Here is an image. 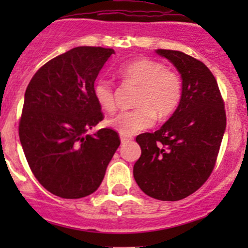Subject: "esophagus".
I'll return each instance as SVG.
<instances>
[{
    "mask_svg": "<svg viewBox=\"0 0 248 248\" xmlns=\"http://www.w3.org/2000/svg\"><path fill=\"white\" fill-rule=\"evenodd\" d=\"M120 139H121L122 144H126V142H128L129 140H132V137H128V136H124V134H121V136H120Z\"/></svg>",
    "mask_w": 248,
    "mask_h": 248,
    "instance_id": "esophagus-1",
    "label": "esophagus"
}]
</instances>
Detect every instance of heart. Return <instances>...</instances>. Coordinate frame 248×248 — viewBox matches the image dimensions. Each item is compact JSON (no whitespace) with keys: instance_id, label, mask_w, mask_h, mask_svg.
<instances>
[{"instance_id":"heart-1","label":"heart","mask_w":248,"mask_h":248,"mask_svg":"<svg viewBox=\"0 0 248 248\" xmlns=\"http://www.w3.org/2000/svg\"><path fill=\"white\" fill-rule=\"evenodd\" d=\"M126 81L139 86L136 109L124 110L110 117L107 124L124 136L151 127L158 119L170 116L182 98V81L163 63L150 59H138L119 69ZM93 97L104 111L115 109L114 89L109 80L98 79L93 84Z\"/></svg>"}]
</instances>
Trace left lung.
Masks as SVG:
<instances>
[{"label": "left lung", "mask_w": 248, "mask_h": 248, "mask_svg": "<svg viewBox=\"0 0 248 248\" xmlns=\"http://www.w3.org/2000/svg\"><path fill=\"white\" fill-rule=\"evenodd\" d=\"M156 52L181 74L182 98L158 131L137 137L141 155L133 176L151 198L176 202L201 188L214 170L226 110L216 79L202 61L176 50Z\"/></svg>", "instance_id": "left-lung-1"}]
</instances>
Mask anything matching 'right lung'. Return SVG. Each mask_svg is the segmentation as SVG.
<instances>
[{
	"label": "right lung",
	"mask_w": 248,
	"mask_h": 248,
	"mask_svg": "<svg viewBox=\"0 0 248 248\" xmlns=\"http://www.w3.org/2000/svg\"><path fill=\"white\" fill-rule=\"evenodd\" d=\"M115 54L101 46H78L37 71L25 92L19 137L30 168L50 193L84 198L102 184L120 146L114 129L90 134L103 112L93 84Z\"/></svg>",
	"instance_id": "obj_1"
}]
</instances>
